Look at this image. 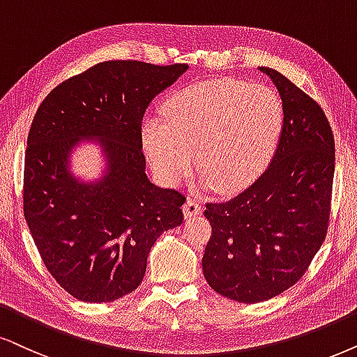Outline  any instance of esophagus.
Here are the masks:
<instances>
[{"instance_id": "1", "label": "esophagus", "mask_w": 357, "mask_h": 357, "mask_svg": "<svg viewBox=\"0 0 357 357\" xmlns=\"http://www.w3.org/2000/svg\"><path fill=\"white\" fill-rule=\"evenodd\" d=\"M183 211H184V215H186V218L199 215L202 212V204H201V202H197L196 199H191V197H189V199L184 202Z\"/></svg>"}]
</instances>
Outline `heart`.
I'll return each mask as SVG.
<instances>
[{
    "label": "heart",
    "mask_w": 357,
    "mask_h": 357,
    "mask_svg": "<svg viewBox=\"0 0 357 357\" xmlns=\"http://www.w3.org/2000/svg\"><path fill=\"white\" fill-rule=\"evenodd\" d=\"M163 121L148 119L143 145L158 174L178 184L191 171L192 155L215 191L245 188L264 171L278 145L282 103L272 89L232 79L191 84L171 93Z\"/></svg>",
    "instance_id": "obj_1"
}]
</instances>
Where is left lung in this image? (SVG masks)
<instances>
[{
    "instance_id": "8db88e82",
    "label": "left lung",
    "mask_w": 357,
    "mask_h": 357,
    "mask_svg": "<svg viewBox=\"0 0 357 357\" xmlns=\"http://www.w3.org/2000/svg\"><path fill=\"white\" fill-rule=\"evenodd\" d=\"M277 85L283 126L272 163L234 199L206 202L211 222L202 272L238 303H260L295 285L324 242L335 178V137L323 108L290 79Z\"/></svg>"
}]
</instances>
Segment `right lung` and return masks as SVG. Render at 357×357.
I'll list each match as a JSON object with an SVG mask.
<instances>
[{"mask_svg":"<svg viewBox=\"0 0 357 357\" xmlns=\"http://www.w3.org/2000/svg\"><path fill=\"white\" fill-rule=\"evenodd\" d=\"M188 64L107 61L64 80L36 112L28 135L22 209L49 273L74 298L107 303L137 290L156 238L183 222L184 194L145 173L142 121L155 96ZM100 136L111 171L82 185L66 171L80 137Z\"/></svg>","mask_w":357,"mask_h":357,"instance_id":"obj_1","label":"right lung"}]
</instances>
